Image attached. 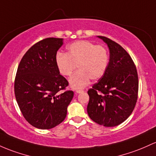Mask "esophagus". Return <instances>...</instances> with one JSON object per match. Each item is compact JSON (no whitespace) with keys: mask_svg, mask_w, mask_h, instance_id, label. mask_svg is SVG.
<instances>
[{"mask_svg":"<svg viewBox=\"0 0 156 156\" xmlns=\"http://www.w3.org/2000/svg\"><path fill=\"white\" fill-rule=\"evenodd\" d=\"M75 92H76V93H82V92H83V90H77Z\"/></svg>","mask_w":156,"mask_h":156,"instance_id":"obj_1","label":"esophagus"}]
</instances>
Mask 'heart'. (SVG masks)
Listing matches in <instances>:
<instances>
[{"instance_id": "heart-1", "label": "heart", "mask_w": 156, "mask_h": 156, "mask_svg": "<svg viewBox=\"0 0 156 156\" xmlns=\"http://www.w3.org/2000/svg\"><path fill=\"white\" fill-rule=\"evenodd\" d=\"M109 56L107 49L101 45H96L89 41H78L67 47V52H58L55 63L60 73L70 76L76 69H79L69 79L73 89H81L93 81L103 76L107 65Z\"/></svg>"}]
</instances>
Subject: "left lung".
Masks as SVG:
<instances>
[{
	"instance_id": "obj_1",
	"label": "left lung",
	"mask_w": 156,
	"mask_h": 156,
	"mask_svg": "<svg viewBox=\"0 0 156 156\" xmlns=\"http://www.w3.org/2000/svg\"><path fill=\"white\" fill-rule=\"evenodd\" d=\"M109 48V61L103 76L89 90L87 113L104 126H115L130 115L138 98L136 67L127 52L107 37L98 36Z\"/></svg>"
}]
</instances>
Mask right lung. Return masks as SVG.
Listing matches in <instances>:
<instances>
[{
    "label": "right lung",
    "mask_w": 156,
    "mask_h": 156,
    "mask_svg": "<svg viewBox=\"0 0 156 156\" xmlns=\"http://www.w3.org/2000/svg\"><path fill=\"white\" fill-rule=\"evenodd\" d=\"M64 39L48 37L34 44L20 61L15 95L23 117L35 127L48 129L65 119L74 92L58 93L68 86L56 66L57 51Z\"/></svg>",
    "instance_id": "right-lung-1"
}]
</instances>
